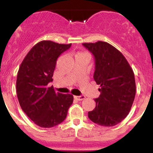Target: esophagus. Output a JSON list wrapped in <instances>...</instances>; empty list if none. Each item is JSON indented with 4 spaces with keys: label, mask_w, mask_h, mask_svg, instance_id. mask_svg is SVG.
<instances>
[{
    "label": "esophagus",
    "mask_w": 153,
    "mask_h": 153,
    "mask_svg": "<svg viewBox=\"0 0 153 153\" xmlns=\"http://www.w3.org/2000/svg\"><path fill=\"white\" fill-rule=\"evenodd\" d=\"M85 96H74V99L78 100V101H82L85 99Z\"/></svg>",
    "instance_id": "esophagus-1"
}]
</instances>
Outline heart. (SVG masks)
<instances>
[{"label":"heart","instance_id":"1","mask_svg":"<svg viewBox=\"0 0 153 153\" xmlns=\"http://www.w3.org/2000/svg\"><path fill=\"white\" fill-rule=\"evenodd\" d=\"M86 53H85V52H78V53L76 54V55L75 56H78V55H80V54H85Z\"/></svg>","mask_w":153,"mask_h":153}]
</instances>
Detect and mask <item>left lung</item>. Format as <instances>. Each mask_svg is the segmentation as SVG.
<instances>
[{
  "instance_id": "1",
  "label": "left lung",
  "mask_w": 153,
  "mask_h": 153,
  "mask_svg": "<svg viewBox=\"0 0 153 153\" xmlns=\"http://www.w3.org/2000/svg\"><path fill=\"white\" fill-rule=\"evenodd\" d=\"M95 57L94 80L101 88L96 107L88 112L93 122L113 127L130 111L136 94L134 72L122 52L106 42L83 43Z\"/></svg>"
}]
</instances>
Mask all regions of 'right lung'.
Segmentation results:
<instances>
[{
    "label": "right lung",
    "mask_w": 153,
    "mask_h": 153,
    "mask_svg": "<svg viewBox=\"0 0 153 153\" xmlns=\"http://www.w3.org/2000/svg\"><path fill=\"white\" fill-rule=\"evenodd\" d=\"M71 44L43 40L34 45L21 64L17 74L16 93L24 113L39 127L50 128L65 120L73 96L55 93L48 83L58 57Z\"/></svg>",
    "instance_id": "right-lung-1"
}]
</instances>
